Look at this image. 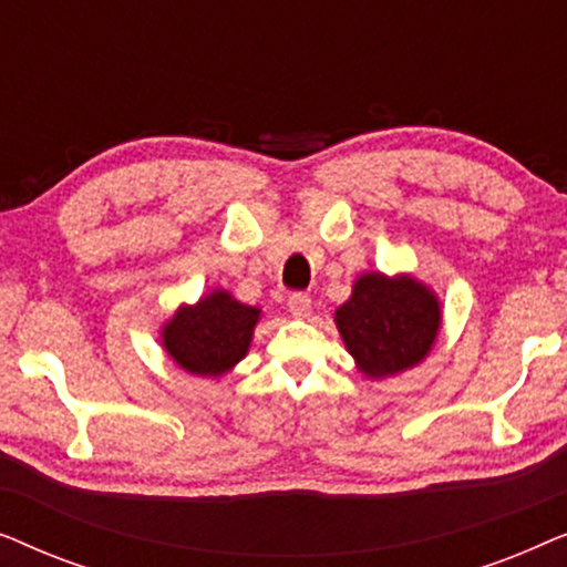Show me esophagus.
<instances>
[{
  "mask_svg": "<svg viewBox=\"0 0 567 567\" xmlns=\"http://www.w3.org/2000/svg\"><path fill=\"white\" fill-rule=\"evenodd\" d=\"M286 305H289V312L293 317H299V320L301 317H309V312H312V299H309V293H291Z\"/></svg>",
  "mask_w": 567,
  "mask_h": 567,
  "instance_id": "1",
  "label": "esophagus"
}]
</instances>
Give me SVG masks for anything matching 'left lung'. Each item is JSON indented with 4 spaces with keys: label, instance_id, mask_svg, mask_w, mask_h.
<instances>
[{
    "label": "left lung",
    "instance_id": "obj_1",
    "mask_svg": "<svg viewBox=\"0 0 567 567\" xmlns=\"http://www.w3.org/2000/svg\"><path fill=\"white\" fill-rule=\"evenodd\" d=\"M336 322L359 369L379 379L415 367L431 351L441 312L436 297L413 278L367 274Z\"/></svg>",
    "mask_w": 567,
    "mask_h": 567
}]
</instances>
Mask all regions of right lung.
Returning a JSON list of instances; mask_svg holds the SVG:
<instances>
[{"instance_id":"1","label":"right lung","mask_w":567,"mask_h":567,"mask_svg":"<svg viewBox=\"0 0 567 567\" xmlns=\"http://www.w3.org/2000/svg\"><path fill=\"white\" fill-rule=\"evenodd\" d=\"M258 317L260 309L239 305L227 291H214L196 307H181L162 330V340L185 371L221 377L247 353Z\"/></svg>"}]
</instances>
